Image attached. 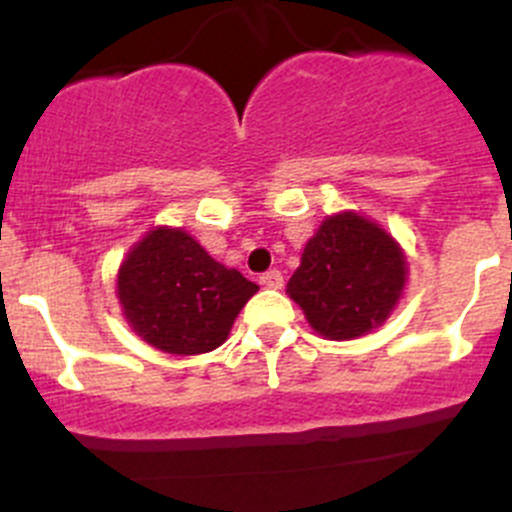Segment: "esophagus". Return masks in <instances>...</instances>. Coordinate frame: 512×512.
I'll return each mask as SVG.
<instances>
[{
	"label": "esophagus",
	"mask_w": 512,
	"mask_h": 512,
	"mask_svg": "<svg viewBox=\"0 0 512 512\" xmlns=\"http://www.w3.org/2000/svg\"><path fill=\"white\" fill-rule=\"evenodd\" d=\"M260 285H265L270 289H282V285H285V280H282V272L280 270L265 272V275H260Z\"/></svg>",
	"instance_id": "esophagus-1"
}]
</instances>
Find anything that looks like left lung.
<instances>
[{
    "label": "left lung",
    "mask_w": 512,
    "mask_h": 512,
    "mask_svg": "<svg viewBox=\"0 0 512 512\" xmlns=\"http://www.w3.org/2000/svg\"><path fill=\"white\" fill-rule=\"evenodd\" d=\"M399 242L364 215L324 220L287 282L309 327L327 339H356L386 322L406 285Z\"/></svg>",
    "instance_id": "obj_1"
}]
</instances>
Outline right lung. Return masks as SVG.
<instances>
[{
	"mask_svg": "<svg viewBox=\"0 0 512 512\" xmlns=\"http://www.w3.org/2000/svg\"><path fill=\"white\" fill-rule=\"evenodd\" d=\"M180 227H156L131 247L118 270V302L133 332L168 354L218 349L257 292Z\"/></svg>",
	"mask_w": 512,
	"mask_h": 512,
	"instance_id": "right-lung-1",
	"label": "right lung"
}]
</instances>
